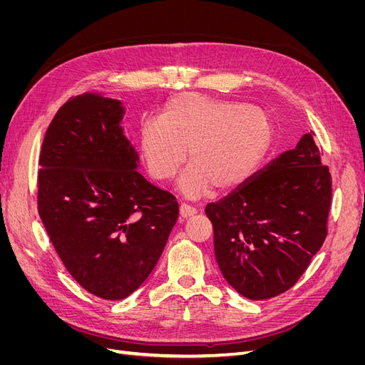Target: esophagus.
<instances>
[{
    "label": "esophagus",
    "mask_w": 365,
    "mask_h": 365,
    "mask_svg": "<svg viewBox=\"0 0 365 365\" xmlns=\"http://www.w3.org/2000/svg\"><path fill=\"white\" fill-rule=\"evenodd\" d=\"M193 215H196V208L195 207H192V205H187V204H181L180 205V216L181 217H190V216H193Z\"/></svg>",
    "instance_id": "obj_1"
}]
</instances>
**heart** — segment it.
Masks as SVG:
<instances>
[{"label":"heart","instance_id":"b5f03b06","mask_svg":"<svg viewBox=\"0 0 365 365\" xmlns=\"http://www.w3.org/2000/svg\"><path fill=\"white\" fill-rule=\"evenodd\" d=\"M272 143V123L254 105L180 94L165 102L161 117L140 123V150L152 178L170 180L189 158L180 190L190 200L212 185L228 190L244 184L260 168Z\"/></svg>","mask_w":365,"mask_h":365}]
</instances>
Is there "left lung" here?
I'll return each instance as SVG.
<instances>
[{
	"mask_svg": "<svg viewBox=\"0 0 365 365\" xmlns=\"http://www.w3.org/2000/svg\"><path fill=\"white\" fill-rule=\"evenodd\" d=\"M332 178L314 132L236 190L205 207L215 256L227 283L268 300L297 283L327 235Z\"/></svg>",
	"mask_w": 365,
	"mask_h": 365,
	"instance_id": "1",
	"label": "left lung"
}]
</instances>
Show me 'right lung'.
I'll return each mask as SVG.
<instances>
[{"label": "right lung", "mask_w": 365, "mask_h": 365, "mask_svg": "<svg viewBox=\"0 0 365 365\" xmlns=\"http://www.w3.org/2000/svg\"><path fill=\"white\" fill-rule=\"evenodd\" d=\"M125 106L85 93L71 97L42 141L38 212L65 268L105 300L145 282L178 219V202L138 173L125 135Z\"/></svg>", "instance_id": "right-lung-1"}]
</instances>
